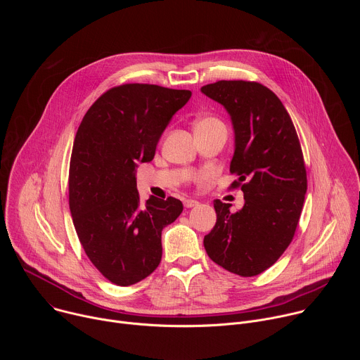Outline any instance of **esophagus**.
<instances>
[{"label": "esophagus", "instance_id": "obj_1", "mask_svg": "<svg viewBox=\"0 0 360 360\" xmlns=\"http://www.w3.org/2000/svg\"><path fill=\"white\" fill-rule=\"evenodd\" d=\"M184 205H185V208H193V207H196V205H199V202L196 199H185Z\"/></svg>", "mask_w": 360, "mask_h": 360}]
</instances>
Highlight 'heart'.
<instances>
[{
	"mask_svg": "<svg viewBox=\"0 0 360 360\" xmlns=\"http://www.w3.org/2000/svg\"><path fill=\"white\" fill-rule=\"evenodd\" d=\"M212 122H218V121H217V120H214V118H205V120L199 121V122H198V125H200V124H212Z\"/></svg>",
	"mask_w": 360,
	"mask_h": 360,
	"instance_id": "heart-1",
	"label": "heart"
}]
</instances>
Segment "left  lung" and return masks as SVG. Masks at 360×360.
Masks as SVG:
<instances>
[{"instance_id":"left-lung-1","label":"left lung","mask_w":360,"mask_h":360,"mask_svg":"<svg viewBox=\"0 0 360 360\" xmlns=\"http://www.w3.org/2000/svg\"><path fill=\"white\" fill-rule=\"evenodd\" d=\"M200 92L219 102L231 117L235 150L231 172L239 178L245 203L214 200L217 224L205 235L210 258L239 276H255L272 266L292 242L307 188L302 149L281 99L249 81H218Z\"/></svg>"}]
</instances>
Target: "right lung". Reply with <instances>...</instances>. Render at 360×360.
Masks as SVG:
<instances>
[{
    "mask_svg": "<svg viewBox=\"0 0 360 360\" xmlns=\"http://www.w3.org/2000/svg\"><path fill=\"white\" fill-rule=\"evenodd\" d=\"M191 95L160 85H120L94 102L77 131L70 164L72 222L89 261L118 286L158 268L162 229L184 210L172 196H149L141 207L136 168L155 157L161 135Z\"/></svg>",
    "mask_w": 360,
    "mask_h": 360,
    "instance_id": "obj_1",
    "label": "right lung"
}]
</instances>
